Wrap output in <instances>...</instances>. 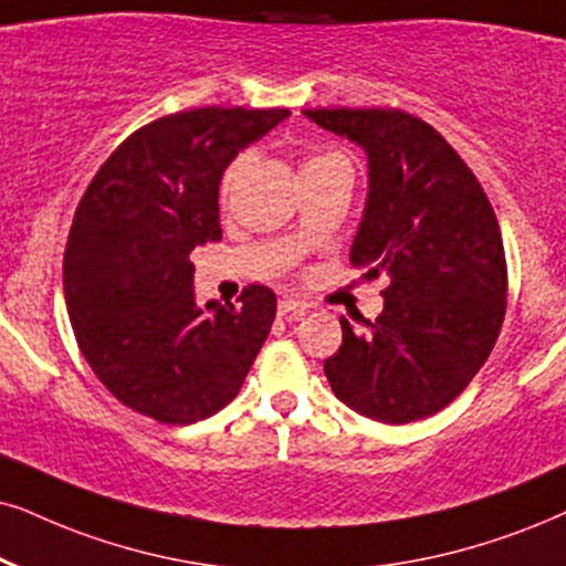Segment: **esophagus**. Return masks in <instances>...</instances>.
<instances>
[{
  "label": "esophagus",
  "mask_w": 566,
  "mask_h": 566,
  "mask_svg": "<svg viewBox=\"0 0 566 566\" xmlns=\"http://www.w3.org/2000/svg\"><path fill=\"white\" fill-rule=\"evenodd\" d=\"M276 313H279V318H284L287 324H295V321H300L307 313V305L300 303V300L287 297V300H279Z\"/></svg>",
  "instance_id": "34e87169"
}]
</instances>
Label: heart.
I'll return each instance as SVG.
<instances>
[{"label":"heart","mask_w":566,"mask_h":566,"mask_svg":"<svg viewBox=\"0 0 566 566\" xmlns=\"http://www.w3.org/2000/svg\"><path fill=\"white\" fill-rule=\"evenodd\" d=\"M245 161H248V156H238V159H234L230 167L224 169V175H221V188H219L221 196H227V192L232 190V182L238 180V175L242 171V167H245ZM336 167L349 169L345 156L336 154V151H316L303 161V167H300V175H305V171H318V169H336Z\"/></svg>","instance_id":"heart-1"}]
</instances>
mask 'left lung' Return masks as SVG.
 Segmentation results:
<instances>
[{"label": "left lung", "instance_id": "left-lung-1", "mask_svg": "<svg viewBox=\"0 0 566 566\" xmlns=\"http://www.w3.org/2000/svg\"><path fill=\"white\" fill-rule=\"evenodd\" d=\"M368 156V200L349 250L366 276H389L366 332L342 324L326 357L349 410L402 426L443 410L489 360L506 311L496 213L460 154L399 109H305Z\"/></svg>", "mask_w": 566, "mask_h": 566}]
</instances>
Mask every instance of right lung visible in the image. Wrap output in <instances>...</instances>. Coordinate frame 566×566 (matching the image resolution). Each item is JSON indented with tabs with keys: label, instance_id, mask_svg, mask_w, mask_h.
<instances>
[{
	"label": "right lung",
	"instance_id": "1",
	"mask_svg": "<svg viewBox=\"0 0 566 566\" xmlns=\"http://www.w3.org/2000/svg\"><path fill=\"white\" fill-rule=\"evenodd\" d=\"M290 109L203 106L143 125L96 171L70 227L62 282L77 347L130 410L169 426L238 397L276 316L261 284L196 305L190 250L221 240L219 182Z\"/></svg>",
	"mask_w": 566,
	"mask_h": 566
}]
</instances>
